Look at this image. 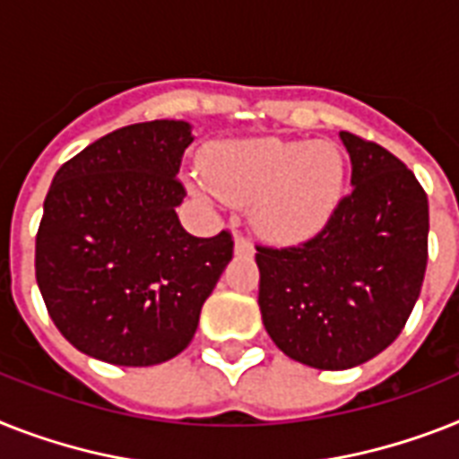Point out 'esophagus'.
I'll return each mask as SVG.
<instances>
[{
	"instance_id": "esophagus-1",
	"label": "esophagus",
	"mask_w": 459,
	"mask_h": 459,
	"mask_svg": "<svg viewBox=\"0 0 459 459\" xmlns=\"http://www.w3.org/2000/svg\"><path fill=\"white\" fill-rule=\"evenodd\" d=\"M252 252H255L252 242H249L245 236H240V233H238V236H236V255H252Z\"/></svg>"
}]
</instances>
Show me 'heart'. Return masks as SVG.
Listing matches in <instances>:
<instances>
[{"label": "heart", "instance_id": "heart-1", "mask_svg": "<svg viewBox=\"0 0 459 459\" xmlns=\"http://www.w3.org/2000/svg\"><path fill=\"white\" fill-rule=\"evenodd\" d=\"M203 171L221 200L255 203L256 229L282 242L323 229L344 186V160L327 141H229L204 155Z\"/></svg>", "mask_w": 459, "mask_h": 459}]
</instances>
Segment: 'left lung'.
Here are the masks:
<instances>
[{
    "instance_id": "1",
    "label": "left lung",
    "mask_w": 459,
    "mask_h": 459,
    "mask_svg": "<svg viewBox=\"0 0 459 459\" xmlns=\"http://www.w3.org/2000/svg\"><path fill=\"white\" fill-rule=\"evenodd\" d=\"M339 136L351 193L314 238L256 245L264 327L285 356L318 370L385 351L411 318L429 256V203L415 174L375 141Z\"/></svg>"
}]
</instances>
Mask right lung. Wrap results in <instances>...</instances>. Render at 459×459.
I'll list each match as a JSON object with an SVG mask.
<instances>
[{
    "label": "right lung",
    "mask_w": 459,
    "mask_h": 459,
    "mask_svg": "<svg viewBox=\"0 0 459 459\" xmlns=\"http://www.w3.org/2000/svg\"><path fill=\"white\" fill-rule=\"evenodd\" d=\"M191 125L152 120L100 136L56 171L35 240V275L74 349L143 368L191 344L233 236L181 226L178 181Z\"/></svg>",
    "instance_id": "1"
}]
</instances>
